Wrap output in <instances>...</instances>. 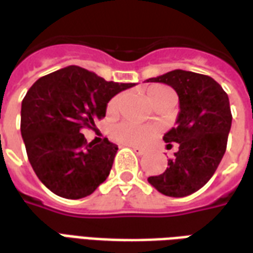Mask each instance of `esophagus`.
<instances>
[{
  "label": "esophagus",
  "instance_id": "obj_1",
  "mask_svg": "<svg viewBox=\"0 0 253 253\" xmlns=\"http://www.w3.org/2000/svg\"><path fill=\"white\" fill-rule=\"evenodd\" d=\"M131 149L134 150V153L138 154V156H142V154H145V149L138 148V146H131Z\"/></svg>",
  "mask_w": 253,
  "mask_h": 253
}]
</instances>
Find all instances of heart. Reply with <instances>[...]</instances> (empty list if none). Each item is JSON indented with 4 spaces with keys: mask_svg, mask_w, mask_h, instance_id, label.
I'll use <instances>...</instances> for the list:
<instances>
[{
    "mask_svg": "<svg viewBox=\"0 0 253 253\" xmlns=\"http://www.w3.org/2000/svg\"><path fill=\"white\" fill-rule=\"evenodd\" d=\"M169 93H173L169 88L163 86V85H153L148 89L146 97L154 105L164 96ZM119 103H121V96H115L114 99H111L108 103V111L111 112L116 111V108L119 107ZM154 131L156 130L150 126H141L131 122H121L112 127L111 134L116 142L123 143V145H142L153 135Z\"/></svg>",
    "mask_w": 253,
    "mask_h": 253,
    "instance_id": "1",
    "label": "heart"
}]
</instances>
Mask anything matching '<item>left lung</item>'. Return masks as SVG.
<instances>
[{"label":"left lung","instance_id":"8db88e82","mask_svg":"<svg viewBox=\"0 0 253 253\" xmlns=\"http://www.w3.org/2000/svg\"><path fill=\"white\" fill-rule=\"evenodd\" d=\"M146 81L172 86L180 108L176 127L164 134L165 142L179 143V150L164 173L148 181L167 196L191 195L211 179L226 150L232 126L228 94L211 77L180 69Z\"/></svg>","mask_w":253,"mask_h":253}]
</instances>
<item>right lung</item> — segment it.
I'll return each mask as SVG.
<instances>
[{
    "label": "right lung",
    "mask_w": 253,
    "mask_h": 253,
    "mask_svg": "<svg viewBox=\"0 0 253 253\" xmlns=\"http://www.w3.org/2000/svg\"><path fill=\"white\" fill-rule=\"evenodd\" d=\"M135 84L105 81L67 66L36 81L21 103V137L39 180L55 195H90L110 175L118 146L107 138L86 142L83 128L103 119L115 94Z\"/></svg>",
    "instance_id": "add662e5"
}]
</instances>
